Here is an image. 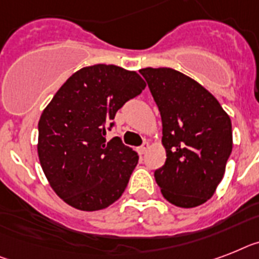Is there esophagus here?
Instances as JSON below:
<instances>
[{
    "instance_id": "obj_1",
    "label": "esophagus",
    "mask_w": 259,
    "mask_h": 259,
    "mask_svg": "<svg viewBox=\"0 0 259 259\" xmlns=\"http://www.w3.org/2000/svg\"><path fill=\"white\" fill-rule=\"evenodd\" d=\"M149 148V143L148 142H144L142 144V147H139L138 148V152L139 155H144L145 152H147V149Z\"/></svg>"
}]
</instances>
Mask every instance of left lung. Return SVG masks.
I'll return each instance as SVG.
<instances>
[{
  "label": "left lung",
  "instance_id": "obj_1",
  "mask_svg": "<svg viewBox=\"0 0 259 259\" xmlns=\"http://www.w3.org/2000/svg\"><path fill=\"white\" fill-rule=\"evenodd\" d=\"M159 107L166 160L155 170L164 198L194 208L214 194L233 148L232 121L208 90L173 68L140 70Z\"/></svg>",
  "mask_w": 259,
  "mask_h": 259
}]
</instances>
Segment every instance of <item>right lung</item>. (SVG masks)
Returning <instances> with one entry per match:
<instances>
[{
    "label": "right lung",
    "mask_w": 259,
    "mask_h": 259,
    "mask_svg": "<svg viewBox=\"0 0 259 259\" xmlns=\"http://www.w3.org/2000/svg\"><path fill=\"white\" fill-rule=\"evenodd\" d=\"M145 82L114 65L80 68L63 83L38 123L39 163L55 193L79 210H100L120 197L139 161L107 130Z\"/></svg>",
    "instance_id": "1"
}]
</instances>
